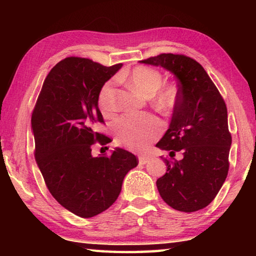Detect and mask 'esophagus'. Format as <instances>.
Returning a JSON list of instances; mask_svg holds the SVG:
<instances>
[{
    "label": "esophagus",
    "mask_w": 256,
    "mask_h": 256,
    "mask_svg": "<svg viewBox=\"0 0 256 256\" xmlns=\"http://www.w3.org/2000/svg\"><path fill=\"white\" fill-rule=\"evenodd\" d=\"M149 160H150V158L148 157V156H140V157H138V164H146L149 162Z\"/></svg>",
    "instance_id": "1"
}]
</instances>
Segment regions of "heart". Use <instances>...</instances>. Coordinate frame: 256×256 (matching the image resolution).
<instances>
[{
    "instance_id": "1",
    "label": "heart",
    "mask_w": 256,
    "mask_h": 256,
    "mask_svg": "<svg viewBox=\"0 0 256 256\" xmlns=\"http://www.w3.org/2000/svg\"><path fill=\"white\" fill-rule=\"evenodd\" d=\"M134 89L146 96H152V106L158 110L168 112L174 108L177 100V90L174 86H164L162 76L157 70L138 66L123 78ZM98 104L104 116L110 118L118 110L116 89L114 82L108 81L102 86L98 96ZM116 138L120 144L128 149L144 150L162 132V125L156 116L151 114H125L114 125Z\"/></svg>"
}]
</instances>
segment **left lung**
Returning <instances> with one entry per match:
<instances>
[{"mask_svg": "<svg viewBox=\"0 0 256 256\" xmlns=\"http://www.w3.org/2000/svg\"><path fill=\"white\" fill-rule=\"evenodd\" d=\"M162 66L178 82L170 128L156 146L170 151L167 172L157 180L162 200L172 209L194 212L209 206L226 180L232 136L222 94L196 60L160 54L140 60ZM184 158L176 160L175 152Z\"/></svg>", "mask_w": 256, "mask_h": 256, "instance_id": "1", "label": "left lung"}]
</instances>
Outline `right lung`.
I'll list each match as a JSON object with an SVG mask.
<instances>
[{"label": "right lung", "instance_id": "right-lung-1", "mask_svg": "<svg viewBox=\"0 0 256 256\" xmlns=\"http://www.w3.org/2000/svg\"><path fill=\"white\" fill-rule=\"evenodd\" d=\"M123 64L104 66L92 60L66 58L52 68L32 116L34 158L47 188L60 206L81 218L107 210L118 198L125 175L138 166L133 154L115 148L94 157V131L102 123L100 89Z\"/></svg>", "mask_w": 256, "mask_h": 256}]
</instances>
